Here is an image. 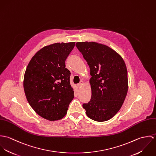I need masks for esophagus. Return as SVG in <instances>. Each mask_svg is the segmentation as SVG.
<instances>
[{"mask_svg": "<svg viewBox=\"0 0 156 156\" xmlns=\"http://www.w3.org/2000/svg\"><path fill=\"white\" fill-rule=\"evenodd\" d=\"M83 84H84V82H83V81H80V83L77 84V87H78V88H80L83 85Z\"/></svg>", "mask_w": 156, "mask_h": 156, "instance_id": "34e87169", "label": "esophagus"}]
</instances>
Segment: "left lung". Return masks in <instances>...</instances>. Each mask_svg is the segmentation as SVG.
Returning <instances> with one entry per match:
<instances>
[{
  "label": "left lung",
  "instance_id": "obj_1",
  "mask_svg": "<svg viewBox=\"0 0 156 156\" xmlns=\"http://www.w3.org/2000/svg\"><path fill=\"white\" fill-rule=\"evenodd\" d=\"M92 76L91 99L83 108L89 118L108 121L119 111L128 91V77L122 58L111 47L96 42H77Z\"/></svg>",
  "mask_w": 156,
  "mask_h": 156
}]
</instances>
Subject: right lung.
Masks as SVG:
<instances>
[{"mask_svg": "<svg viewBox=\"0 0 156 156\" xmlns=\"http://www.w3.org/2000/svg\"><path fill=\"white\" fill-rule=\"evenodd\" d=\"M75 42L45 46L32 57L26 68L23 88L27 100L38 115L49 121L64 118L74 90L66 60Z\"/></svg>", "mask_w": 156, "mask_h": 156, "instance_id": "add662e5", "label": "right lung"}]
</instances>
